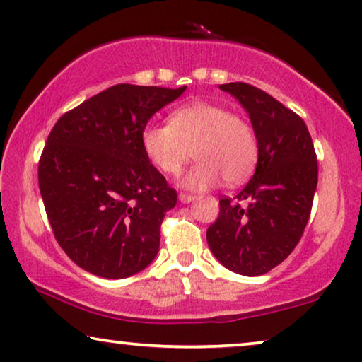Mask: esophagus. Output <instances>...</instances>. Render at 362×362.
<instances>
[{
	"label": "esophagus",
	"instance_id": "obj_1",
	"mask_svg": "<svg viewBox=\"0 0 362 362\" xmlns=\"http://www.w3.org/2000/svg\"><path fill=\"white\" fill-rule=\"evenodd\" d=\"M196 199V196H192V194H186V192H181L180 194V200L182 204H187V202H191V200H194Z\"/></svg>",
	"mask_w": 362,
	"mask_h": 362
}]
</instances>
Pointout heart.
Here are the masks:
<instances>
[{
    "instance_id": "obj_1",
    "label": "heart",
    "mask_w": 362,
    "mask_h": 362,
    "mask_svg": "<svg viewBox=\"0 0 362 362\" xmlns=\"http://www.w3.org/2000/svg\"><path fill=\"white\" fill-rule=\"evenodd\" d=\"M147 158L165 175H177L189 158L197 163L182 177L194 191L225 181L235 186L247 180L259 158L254 127L243 116L220 105L196 102L175 110L170 124L150 123L142 131Z\"/></svg>"
}]
</instances>
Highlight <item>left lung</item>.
<instances>
[{
	"label": "left lung",
	"mask_w": 362,
	"mask_h": 362,
	"mask_svg": "<svg viewBox=\"0 0 362 362\" xmlns=\"http://www.w3.org/2000/svg\"><path fill=\"white\" fill-rule=\"evenodd\" d=\"M220 88L247 111L259 158L247 185L220 199L207 243L226 269L257 276L281 264L303 236L317 187V155L304 121L269 93L246 82Z\"/></svg>",
	"instance_id": "8db88e82"
}]
</instances>
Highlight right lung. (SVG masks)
Wrapping results in <instances>:
<instances>
[{
    "instance_id": "1",
    "label": "right lung",
    "mask_w": 362,
    "mask_h": 362,
    "mask_svg": "<svg viewBox=\"0 0 362 362\" xmlns=\"http://www.w3.org/2000/svg\"><path fill=\"white\" fill-rule=\"evenodd\" d=\"M186 87L118 84L64 113L38 162L53 235L72 262L102 278L146 269L176 191L142 147L148 119Z\"/></svg>"
}]
</instances>
